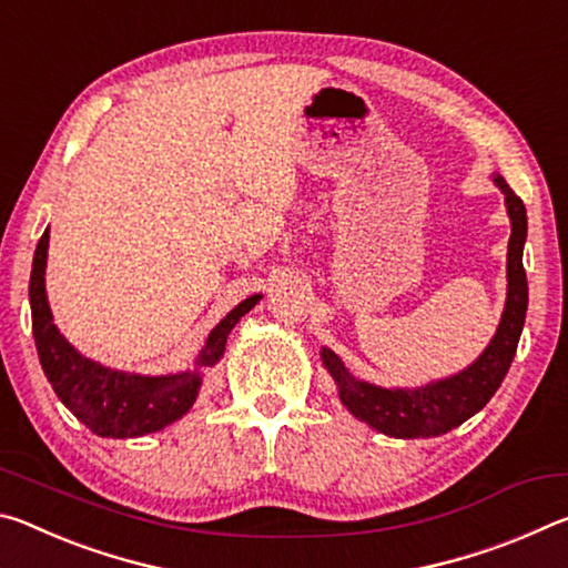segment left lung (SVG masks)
Returning a JSON list of instances; mask_svg holds the SVG:
<instances>
[{
    "label": "left lung",
    "instance_id": "left-lung-1",
    "mask_svg": "<svg viewBox=\"0 0 568 568\" xmlns=\"http://www.w3.org/2000/svg\"><path fill=\"white\" fill-rule=\"evenodd\" d=\"M494 182L504 192L506 213L511 217L506 257V307L491 343L468 368L420 388H381L351 376L331 348L321 351L323 365L338 383L343 406L381 434L393 438H430L448 434L450 428L460 426L491 400L508 368H511L528 305V283L524 271L526 207L501 175H494Z\"/></svg>",
    "mask_w": 568,
    "mask_h": 568
}]
</instances>
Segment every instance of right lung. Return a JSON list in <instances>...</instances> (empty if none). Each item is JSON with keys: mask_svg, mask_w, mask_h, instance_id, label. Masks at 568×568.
<instances>
[{"mask_svg": "<svg viewBox=\"0 0 568 568\" xmlns=\"http://www.w3.org/2000/svg\"><path fill=\"white\" fill-rule=\"evenodd\" d=\"M47 247H50V230H44L37 243L30 277L37 355H40L42 371L52 383L57 398L74 413L77 420H82L92 434L102 438H138L155 434L185 416L203 386V368H210L223 358L230 331L263 297H245L210 331L205 348L200 351L192 371L170 373V376H140V373L114 371L84 358L57 331L44 291Z\"/></svg>", "mask_w": 568, "mask_h": 568, "instance_id": "add662e5", "label": "right lung"}]
</instances>
